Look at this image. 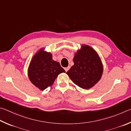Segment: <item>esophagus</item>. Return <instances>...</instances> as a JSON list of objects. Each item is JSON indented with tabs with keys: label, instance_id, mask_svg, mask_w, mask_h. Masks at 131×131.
Wrapping results in <instances>:
<instances>
[{
	"label": "esophagus",
	"instance_id": "esophagus-1",
	"mask_svg": "<svg viewBox=\"0 0 131 131\" xmlns=\"http://www.w3.org/2000/svg\"><path fill=\"white\" fill-rule=\"evenodd\" d=\"M70 68V67H69V66H68V67H66L65 68H64V70H65V71H66V72H67V71H68V70H69Z\"/></svg>",
	"mask_w": 131,
	"mask_h": 131
}]
</instances>
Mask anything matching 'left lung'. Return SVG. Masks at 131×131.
Instances as JSON below:
<instances>
[{"mask_svg":"<svg viewBox=\"0 0 131 131\" xmlns=\"http://www.w3.org/2000/svg\"><path fill=\"white\" fill-rule=\"evenodd\" d=\"M74 64L67 72L74 83L83 89L92 88L101 78L103 65L95 50L83 45L75 53Z\"/></svg>","mask_w":131,"mask_h":131,"instance_id":"8db88e82","label":"left lung"}]
</instances>
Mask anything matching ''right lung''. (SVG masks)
<instances>
[{"label": "right lung", "mask_w": 131, "mask_h": 131, "mask_svg": "<svg viewBox=\"0 0 131 131\" xmlns=\"http://www.w3.org/2000/svg\"><path fill=\"white\" fill-rule=\"evenodd\" d=\"M43 49L34 54L27 72L30 81L41 90L51 86L60 74L66 72L59 62L52 59V54Z\"/></svg>", "instance_id": "right-lung-1"}]
</instances>
